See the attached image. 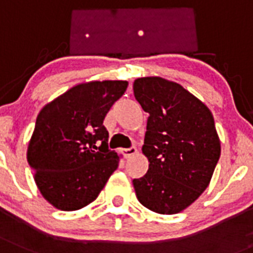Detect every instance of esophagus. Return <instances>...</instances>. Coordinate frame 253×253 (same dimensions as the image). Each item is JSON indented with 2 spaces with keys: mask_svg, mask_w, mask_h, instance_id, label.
Listing matches in <instances>:
<instances>
[{
  "mask_svg": "<svg viewBox=\"0 0 253 253\" xmlns=\"http://www.w3.org/2000/svg\"><path fill=\"white\" fill-rule=\"evenodd\" d=\"M122 155L125 156V159H130L131 156H133L135 153H136V148L135 147H131V148H125V149H122Z\"/></svg>",
  "mask_w": 253,
  "mask_h": 253,
  "instance_id": "1",
  "label": "esophagus"
}]
</instances>
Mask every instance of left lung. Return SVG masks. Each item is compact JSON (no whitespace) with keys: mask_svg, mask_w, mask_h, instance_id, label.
<instances>
[{"mask_svg":"<svg viewBox=\"0 0 253 253\" xmlns=\"http://www.w3.org/2000/svg\"><path fill=\"white\" fill-rule=\"evenodd\" d=\"M133 96L149 114L141 148L149 168L132 180L137 200L160 214L182 212L208 187L219 160L212 113L180 84L159 77L135 80Z\"/></svg>","mask_w":253,"mask_h":253,"instance_id":"1","label":"left lung"}]
</instances>
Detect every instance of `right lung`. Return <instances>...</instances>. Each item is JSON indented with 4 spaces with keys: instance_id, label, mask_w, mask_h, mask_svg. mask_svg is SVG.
<instances>
[{
    "instance_id": "1",
    "label": "right lung",
    "mask_w": 253,
    "mask_h": 253,
    "mask_svg": "<svg viewBox=\"0 0 253 253\" xmlns=\"http://www.w3.org/2000/svg\"><path fill=\"white\" fill-rule=\"evenodd\" d=\"M127 85L125 80L78 84L39 113L27 161L41 195L57 209L92 203L118 168L104 120Z\"/></svg>"
}]
</instances>
